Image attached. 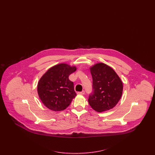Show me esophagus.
Returning a JSON list of instances; mask_svg holds the SVG:
<instances>
[{"label":"esophagus","mask_w":155,"mask_h":155,"mask_svg":"<svg viewBox=\"0 0 155 155\" xmlns=\"http://www.w3.org/2000/svg\"><path fill=\"white\" fill-rule=\"evenodd\" d=\"M77 94H80V95H84V91H81V92H78Z\"/></svg>","instance_id":"34e87169"}]
</instances>
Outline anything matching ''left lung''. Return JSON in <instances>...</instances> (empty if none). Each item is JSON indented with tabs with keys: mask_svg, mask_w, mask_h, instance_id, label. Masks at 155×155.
Here are the masks:
<instances>
[{
	"mask_svg": "<svg viewBox=\"0 0 155 155\" xmlns=\"http://www.w3.org/2000/svg\"><path fill=\"white\" fill-rule=\"evenodd\" d=\"M93 78V92L88 102L95 111L102 113L114 107L122 97L123 83L110 66L102 62L90 68Z\"/></svg>",
	"mask_w": 155,
	"mask_h": 155,
	"instance_id": "1",
	"label": "left lung"
}]
</instances>
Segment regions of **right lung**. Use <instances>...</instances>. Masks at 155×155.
<instances>
[{
	"mask_svg": "<svg viewBox=\"0 0 155 155\" xmlns=\"http://www.w3.org/2000/svg\"><path fill=\"white\" fill-rule=\"evenodd\" d=\"M77 70L75 66L61 63L53 66L38 82V93L42 103L53 111L67 108L77 94L69 76Z\"/></svg>",
	"mask_w": 155,
	"mask_h": 155,
	"instance_id": "right-lung-1",
	"label": "right lung"
}]
</instances>
